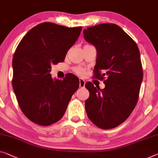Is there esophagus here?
<instances>
[{"mask_svg": "<svg viewBox=\"0 0 158 158\" xmlns=\"http://www.w3.org/2000/svg\"><path fill=\"white\" fill-rule=\"evenodd\" d=\"M85 86V81L82 79H79V87L80 88H84Z\"/></svg>", "mask_w": 158, "mask_h": 158, "instance_id": "esophagus-1", "label": "esophagus"}]
</instances>
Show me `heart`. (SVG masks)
I'll use <instances>...</instances> for the list:
<instances>
[{
	"mask_svg": "<svg viewBox=\"0 0 158 158\" xmlns=\"http://www.w3.org/2000/svg\"><path fill=\"white\" fill-rule=\"evenodd\" d=\"M73 71L74 72V73H76L77 75H79V76H81V77H83L86 74V70L84 69V68H81L79 67H74V69H73Z\"/></svg>",
	"mask_w": 158,
	"mask_h": 158,
	"instance_id": "b5f03b06",
	"label": "heart"
}]
</instances>
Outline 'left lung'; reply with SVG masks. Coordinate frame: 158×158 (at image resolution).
<instances>
[{"instance_id": "obj_1", "label": "left lung", "mask_w": 158, "mask_h": 158, "mask_svg": "<svg viewBox=\"0 0 158 158\" xmlns=\"http://www.w3.org/2000/svg\"><path fill=\"white\" fill-rule=\"evenodd\" d=\"M86 40L97 50L94 77L103 80L100 89L86 82L85 102L89 118L98 128H116L126 121L139 98L143 73L135 42L118 25L102 23L84 30Z\"/></svg>"}]
</instances>
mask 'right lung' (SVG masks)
Wrapping results in <instances>:
<instances>
[{
    "mask_svg": "<svg viewBox=\"0 0 158 158\" xmlns=\"http://www.w3.org/2000/svg\"><path fill=\"white\" fill-rule=\"evenodd\" d=\"M82 27L43 23L23 37L13 59L12 84L19 106L30 121L48 126L62 118L79 86L75 75L53 80L51 65L64 62Z\"/></svg>",
    "mask_w": 158,
    "mask_h": 158,
    "instance_id": "obj_1",
    "label": "right lung"
}]
</instances>
